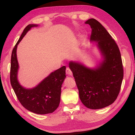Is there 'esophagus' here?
I'll use <instances>...</instances> for the list:
<instances>
[{
  "mask_svg": "<svg viewBox=\"0 0 135 135\" xmlns=\"http://www.w3.org/2000/svg\"><path fill=\"white\" fill-rule=\"evenodd\" d=\"M66 74H68V75H69V76H72L73 75V73H72V71H71V70L69 68H66Z\"/></svg>",
  "mask_w": 135,
  "mask_h": 135,
  "instance_id": "esophagus-1",
  "label": "esophagus"
}]
</instances>
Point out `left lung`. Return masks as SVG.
<instances>
[{
	"mask_svg": "<svg viewBox=\"0 0 135 135\" xmlns=\"http://www.w3.org/2000/svg\"><path fill=\"white\" fill-rule=\"evenodd\" d=\"M85 24L92 28L90 42L97 43L102 59L93 68L71 61L69 68L84 105L92 109H101L113 104L119 94L123 79L122 57L117 45L99 22L90 18Z\"/></svg>",
	"mask_w": 135,
	"mask_h": 135,
	"instance_id": "8db88e82",
	"label": "left lung"
}]
</instances>
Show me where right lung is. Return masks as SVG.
<instances>
[{
    "mask_svg": "<svg viewBox=\"0 0 135 135\" xmlns=\"http://www.w3.org/2000/svg\"><path fill=\"white\" fill-rule=\"evenodd\" d=\"M37 26L36 24L28 25L13 49L11 55L10 81L18 99L25 108L37 114H46L53 113L59 106L61 87L66 77L65 66L51 73L33 88H24L18 80L19 69L17 56L18 45L32 27Z\"/></svg>",
    "mask_w": 135,
    "mask_h": 135,
    "instance_id": "1",
    "label": "right lung"
}]
</instances>
